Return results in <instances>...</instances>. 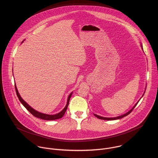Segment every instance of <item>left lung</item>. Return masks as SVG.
I'll use <instances>...</instances> for the list:
<instances>
[{"label": "left lung", "mask_w": 158, "mask_h": 158, "mask_svg": "<svg viewBox=\"0 0 158 158\" xmlns=\"http://www.w3.org/2000/svg\"><path fill=\"white\" fill-rule=\"evenodd\" d=\"M140 45H141V47H142V49L143 50V47H142V45L140 44ZM147 88V87H146ZM145 92H144V94H145ZM143 96V95H142ZM142 98V97H141ZM139 100L135 103V106L129 111H128L127 113H125V114H123V115H120V116H118V117H102V116H100V115H97V114H94V115L96 117H97V118H100V119H102V120H117V119H120V118H123V117H125V116H127V115H128L129 114H130V113H131V111L133 110V109L135 108V106L137 105V104L138 103V102H139Z\"/></svg>", "instance_id": "obj_1"}]
</instances>
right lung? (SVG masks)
Returning a JSON list of instances; mask_svg holds the SVG:
<instances>
[{
  "mask_svg": "<svg viewBox=\"0 0 158 158\" xmlns=\"http://www.w3.org/2000/svg\"><path fill=\"white\" fill-rule=\"evenodd\" d=\"M24 41V40H23ZM23 41L22 42L23 43ZM15 89H16V94H17V96L19 100V101L21 102V103L23 104V106L30 112L31 113L32 115H33L35 117H37V118H41L43 120H56V119H58V118H61L64 115V113L66 112V111L67 110V108H68V105H69V100H70V98L72 95V93L73 92H72L68 96V100H67V104L66 105V106L64 107V108L60 113H57L56 114H53V115H50V114H44V113H40V112H38L37 111H36L35 110H34L33 108H31L28 103H27L23 98L22 97H21L18 90L17 89V87H16V85L15 84Z\"/></svg>",
  "mask_w": 158,
  "mask_h": 158,
  "instance_id": "right-lung-1",
  "label": "right lung"
}]
</instances>
